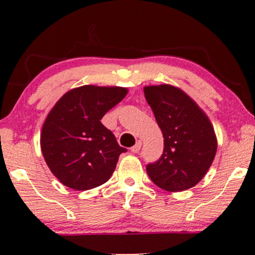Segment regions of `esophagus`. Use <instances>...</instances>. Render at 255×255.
Returning <instances> with one entry per match:
<instances>
[{"mask_svg":"<svg viewBox=\"0 0 255 255\" xmlns=\"http://www.w3.org/2000/svg\"><path fill=\"white\" fill-rule=\"evenodd\" d=\"M140 147H141V141H137V144L131 147V152L132 153H138L139 151H140Z\"/></svg>","mask_w":255,"mask_h":255,"instance_id":"obj_1","label":"esophagus"}]
</instances>
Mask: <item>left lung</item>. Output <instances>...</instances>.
<instances>
[{"label":"left lung","instance_id":"left-lung-1","mask_svg":"<svg viewBox=\"0 0 255 255\" xmlns=\"http://www.w3.org/2000/svg\"><path fill=\"white\" fill-rule=\"evenodd\" d=\"M144 93L163 135L161 156L146 166L149 179L167 191L193 188L207 174L217 152L210 120L176 87L146 86Z\"/></svg>","mask_w":255,"mask_h":255}]
</instances>
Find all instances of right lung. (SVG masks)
<instances>
[{"mask_svg": "<svg viewBox=\"0 0 255 255\" xmlns=\"http://www.w3.org/2000/svg\"><path fill=\"white\" fill-rule=\"evenodd\" d=\"M127 94L123 87L82 86L66 93L48 113L40 148L48 168L66 187L93 189L113 175L127 148L101 120Z\"/></svg>", "mask_w": 255, "mask_h": 255, "instance_id": "right-lung-1", "label": "right lung"}]
</instances>
